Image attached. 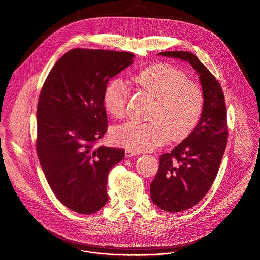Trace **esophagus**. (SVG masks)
I'll return each instance as SVG.
<instances>
[{
  "label": "esophagus",
  "instance_id": "34e87169",
  "mask_svg": "<svg viewBox=\"0 0 260 260\" xmlns=\"http://www.w3.org/2000/svg\"><path fill=\"white\" fill-rule=\"evenodd\" d=\"M140 153L138 151H135V150H132V149H126L125 150V157L126 158H129V157H133V156H136V155H139Z\"/></svg>",
  "mask_w": 260,
  "mask_h": 260
}]
</instances>
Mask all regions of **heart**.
<instances>
[{
	"label": "heart",
	"mask_w": 260,
	"mask_h": 260,
	"mask_svg": "<svg viewBox=\"0 0 260 260\" xmlns=\"http://www.w3.org/2000/svg\"><path fill=\"white\" fill-rule=\"evenodd\" d=\"M133 82L155 98L148 122L128 120L112 129L115 143L137 151H149L164 144L170 137L181 141L188 137L199 122L205 97L201 86L190 80L187 73L172 65L157 63L133 76ZM129 91L120 78L106 86L103 104L115 118L125 114Z\"/></svg>",
	"instance_id": "b5f03b06"
}]
</instances>
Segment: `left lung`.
<instances>
[{"label":"left lung","mask_w":260,"mask_h":260,"mask_svg":"<svg viewBox=\"0 0 260 260\" xmlns=\"http://www.w3.org/2000/svg\"><path fill=\"white\" fill-rule=\"evenodd\" d=\"M159 55L189 62L199 74L205 97L197 126L170 153L160 156L158 171L150 185L156 206L181 212L199 203L217 176L228 143L226 107L220 83L194 54L171 51Z\"/></svg>","instance_id":"obj_1"}]
</instances>
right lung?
<instances>
[{"label": "right lung", "mask_w": 260, "mask_h": 260, "mask_svg": "<svg viewBox=\"0 0 260 260\" xmlns=\"http://www.w3.org/2000/svg\"><path fill=\"white\" fill-rule=\"evenodd\" d=\"M134 54L75 48L51 69L37 109V154L58 200L80 214L108 201L110 169L120 148L96 147L107 132L103 95L109 79L133 63Z\"/></svg>", "instance_id": "right-lung-1"}]
</instances>
